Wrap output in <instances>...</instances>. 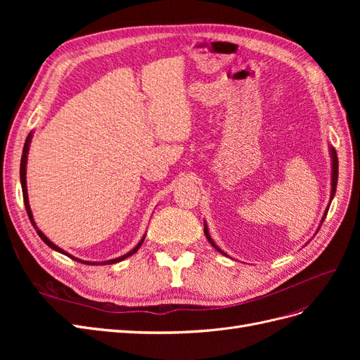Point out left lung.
Listing matches in <instances>:
<instances>
[{"label":"left lung","mask_w":360,"mask_h":360,"mask_svg":"<svg viewBox=\"0 0 360 360\" xmlns=\"http://www.w3.org/2000/svg\"><path fill=\"white\" fill-rule=\"evenodd\" d=\"M330 156H332V192H330V201H332V200H333V197H335V192H336V183H338V156H336V151H335V148H333V147H330ZM328 210H329V209H326V212H324L323 221H324L326 214H328ZM323 221H321V224H323ZM204 234H205V237H207V240L210 242V245H212L216 250H219L221 254L226 255L221 248H217V246L214 245V242L212 240V237H210V234H209V230H207V225H205V224H204Z\"/></svg>","instance_id":"1"}]
</instances>
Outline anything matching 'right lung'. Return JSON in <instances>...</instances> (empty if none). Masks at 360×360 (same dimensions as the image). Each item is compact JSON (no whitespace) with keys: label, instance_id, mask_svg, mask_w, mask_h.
Returning a JSON list of instances; mask_svg holds the SVG:
<instances>
[{"label":"right lung","instance_id":"add662e5","mask_svg":"<svg viewBox=\"0 0 360 360\" xmlns=\"http://www.w3.org/2000/svg\"><path fill=\"white\" fill-rule=\"evenodd\" d=\"M30 143H31V134L27 136V141H25V146H24V151H22V158H20V184H22V195H24V204H25V209H27V213H28V217H30V221H31V224H32V226L36 228V231H37V234L40 236V238L43 242H45L49 248H52V249H56V250H58V252H61V254H64V255H68V257H70L72 259H75V261H78V263H84V264H90V266H103V264H114V263H118V261H123L124 258H127V257H130V255H134L136 250L141 248V245H143V242H144V238H146V236L141 238V242L130 250V252H127V254H124L123 257H118V258H114V259H108V261H102V263H90V261H82V259H79V258H75V257H72L70 254H68V252H64V250L61 249V248H58L57 245H53L49 238L43 234L39 228L36 226V222H34V219H32V213H31V209H30V202H28V192H27V158H28V148H30Z\"/></svg>","mask_w":360,"mask_h":360}]
</instances>
